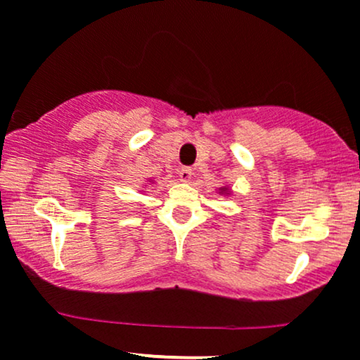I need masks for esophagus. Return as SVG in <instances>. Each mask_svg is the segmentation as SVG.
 <instances>
[{
  "label": "esophagus",
  "instance_id": "34e87169",
  "mask_svg": "<svg viewBox=\"0 0 360 360\" xmlns=\"http://www.w3.org/2000/svg\"><path fill=\"white\" fill-rule=\"evenodd\" d=\"M191 176H193V172H191L190 167H183L179 170V179L183 181V183H190Z\"/></svg>",
  "mask_w": 360,
  "mask_h": 360
}]
</instances>
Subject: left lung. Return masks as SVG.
I'll return each mask as SVG.
<instances>
[{
    "label": "left lung",
    "mask_w": 360,
    "mask_h": 360,
    "mask_svg": "<svg viewBox=\"0 0 360 360\" xmlns=\"http://www.w3.org/2000/svg\"><path fill=\"white\" fill-rule=\"evenodd\" d=\"M219 193H228V188H221V190H219Z\"/></svg>",
    "instance_id": "1"
}]
</instances>
